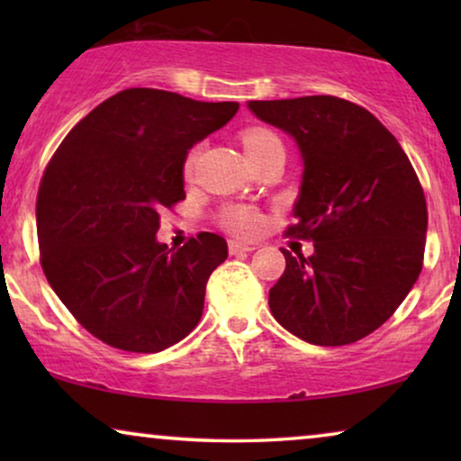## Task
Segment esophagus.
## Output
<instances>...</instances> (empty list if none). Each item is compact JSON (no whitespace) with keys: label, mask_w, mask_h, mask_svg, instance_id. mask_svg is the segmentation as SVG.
Returning a JSON list of instances; mask_svg holds the SVG:
<instances>
[{"label":"esophagus","mask_w":461,"mask_h":461,"mask_svg":"<svg viewBox=\"0 0 461 461\" xmlns=\"http://www.w3.org/2000/svg\"><path fill=\"white\" fill-rule=\"evenodd\" d=\"M254 249H256L254 245H248V243H239V241H230V243H229V251H230V256L248 254V251H254Z\"/></svg>","instance_id":"obj_1"}]
</instances>
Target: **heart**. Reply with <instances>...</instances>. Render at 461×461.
<instances>
[{"label":"heart","mask_w":461,"mask_h":461,"mask_svg":"<svg viewBox=\"0 0 461 461\" xmlns=\"http://www.w3.org/2000/svg\"><path fill=\"white\" fill-rule=\"evenodd\" d=\"M241 144L248 157H258L267 153L270 149L283 147L281 138L268 128H249L241 134ZM199 159V149H193L185 159V176L193 178L194 167H197ZM218 224L224 230L232 232L237 237H254L258 230L262 229V216L256 207L243 205V203H232L226 205L222 212L218 213Z\"/></svg>","instance_id":"b5f03b06"}]
</instances>
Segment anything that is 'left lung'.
Segmentation results:
<instances>
[{"instance_id": "left-lung-1", "label": "left lung", "mask_w": 461, "mask_h": 461, "mask_svg": "<svg viewBox=\"0 0 461 461\" xmlns=\"http://www.w3.org/2000/svg\"><path fill=\"white\" fill-rule=\"evenodd\" d=\"M249 109L298 142L304 174L268 294L273 317L304 342L346 346L393 317L424 267L428 207L401 144L367 109L338 96L251 100Z\"/></svg>"}]
</instances>
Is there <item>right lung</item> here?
<instances>
[{"label": "right lung", "instance_id": "1", "mask_svg": "<svg viewBox=\"0 0 461 461\" xmlns=\"http://www.w3.org/2000/svg\"><path fill=\"white\" fill-rule=\"evenodd\" d=\"M237 111V103L130 87L87 113L56 149L37 193L40 262L62 304L100 342L149 355L197 327L226 241L199 232L167 249L155 232L161 212L186 197L188 149Z\"/></svg>", "mask_w": 461, "mask_h": 461}]
</instances>
